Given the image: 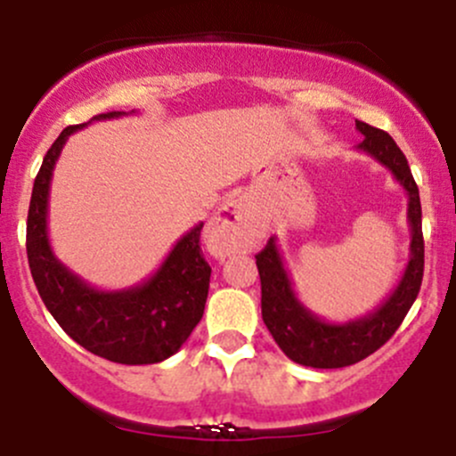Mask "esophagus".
I'll return each instance as SVG.
<instances>
[{
    "label": "esophagus",
    "mask_w": 456,
    "mask_h": 456,
    "mask_svg": "<svg viewBox=\"0 0 456 456\" xmlns=\"http://www.w3.org/2000/svg\"><path fill=\"white\" fill-rule=\"evenodd\" d=\"M255 239V219L250 206L234 197L219 208L208 228V246L215 255H232L248 250Z\"/></svg>",
    "instance_id": "obj_1"
}]
</instances>
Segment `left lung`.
<instances>
[{"label":"left lung","mask_w":456,"mask_h":456,"mask_svg":"<svg viewBox=\"0 0 456 456\" xmlns=\"http://www.w3.org/2000/svg\"><path fill=\"white\" fill-rule=\"evenodd\" d=\"M357 130L363 142L357 151L386 166L396 182L408 192V224H410V259L395 290L383 299L379 308L366 317L346 323L323 322L310 313L295 295L283 256L277 241L270 237L264 250L255 256L261 279V317L279 348L288 359L310 368H344L370 357L396 332L410 305L414 304L423 279V232H421V201L419 188L405 155L395 139L379 128L357 121Z\"/></svg>","instance_id":"8db88e82"}]
</instances>
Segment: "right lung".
Listing matches in <instances>:
<instances>
[{"mask_svg":"<svg viewBox=\"0 0 456 456\" xmlns=\"http://www.w3.org/2000/svg\"><path fill=\"white\" fill-rule=\"evenodd\" d=\"M121 115L126 112H103L90 121ZM88 124L61 130L35 177L26 224L30 274L48 313L88 353L126 366L159 363L186 344L204 317L210 286V265L200 246L204 224L188 230L159 270L133 288L97 290L70 273L48 241V191L66 139Z\"/></svg>","mask_w":456,"mask_h":456,"instance_id":"1","label":"right lung"}]
</instances>
